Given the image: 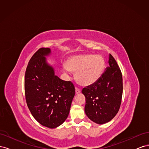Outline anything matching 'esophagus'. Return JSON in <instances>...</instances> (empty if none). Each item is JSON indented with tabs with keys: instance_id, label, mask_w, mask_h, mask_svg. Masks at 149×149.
Wrapping results in <instances>:
<instances>
[{
	"instance_id": "1",
	"label": "esophagus",
	"mask_w": 149,
	"mask_h": 149,
	"mask_svg": "<svg viewBox=\"0 0 149 149\" xmlns=\"http://www.w3.org/2000/svg\"><path fill=\"white\" fill-rule=\"evenodd\" d=\"M75 92H76V94H79L81 92V90L77 88H75Z\"/></svg>"
}]
</instances>
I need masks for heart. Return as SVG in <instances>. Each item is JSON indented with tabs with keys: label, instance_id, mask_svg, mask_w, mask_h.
I'll return each mask as SVG.
<instances>
[{
	"label": "heart",
	"instance_id": "b5f03b06",
	"mask_svg": "<svg viewBox=\"0 0 149 149\" xmlns=\"http://www.w3.org/2000/svg\"><path fill=\"white\" fill-rule=\"evenodd\" d=\"M65 71L76 72L78 83L88 86L101 78L104 68V60L100 55H78L70 57L65 62Z\"/></svg>",
	"mask_w": 149,
	"mask_h": 149
}]
</instances>
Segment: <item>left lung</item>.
Listing matches in <instances>:
<instances>
[{
	"label": "left lung",
	"mask_w": 149,
	"mask_h": 149,
	"mask_svg": "<svg viewBox=\"0 0 149 149\" xmlns=\"http://www.w3.org/2000/svg\"><path fill=\"white\" fill-rule=\"evenodd\" d=\"M108 63L101 78L82 90L86 97L85 113L98 124L107 123L114 118L119 110L123 96V76L111 54Z\"/></svg>",
	"instance_id": "obj_1"
}]
</instances>
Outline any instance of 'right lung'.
<instances>
[{
    "label": "right lung",
    "mask_w": 149,
    "mask_h": 149,
    "mask_svg": "<svg viewBox=\"0 0 149 149\" xmlns=\"http://www.w3.org/2000/svg\"><path fill=\"white\" fill-rule=\"evenodd\" d=\"M51 49L42 48L31 58L25 76L26 101L31 115L48 128H56L68 116L75 94L74 85L55 75L47 57Z\"/></svg>",
    "instance_id": "add662e5"
}]
</instances>
